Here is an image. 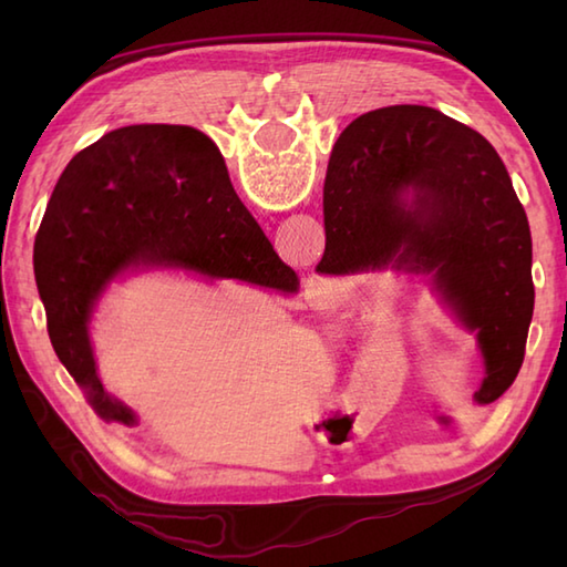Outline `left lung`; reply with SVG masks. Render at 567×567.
Listing matches in <instances>:
<instances>
[{"instance_id": "left-lung-1", "label": "left lung", "mask_w": 567, "mask_h": 567, "mask_svg": "<svg viewBox=\"0 0 567 567\" xmlns=\"http://www.w3.org/2000/svg\"><path fill=\"white\" fill-rule=\"evenodd\" d=\"M333 151L317 272L394 265L431 275L483 351L475 402L499 400L524 363L534 317L532 228L499 153L477 131L419 104L358 116Z\"/></svg>"}]
</instances>
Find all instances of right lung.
Here are the masks:
<instances>
[{
    "mask_svg": "<svg viewBox=\"0 0 567 567\" xmlns=\"http://www.w3.org/2000/svg\"><path fill=\"white\" fill-rule=\"evenodd\" d=\"M131 265H175L295 292L297 277L219 171L197 128L124 126L60 175L33 246V272L60 363L102 419L136 424L104 392L87 323L106 282Z\"/></svg>",
    "mask_w": 567,
    "mask_h": 567,
    "instance_id": "add662e5",
    "label": "right lung"
}]
</instances>
